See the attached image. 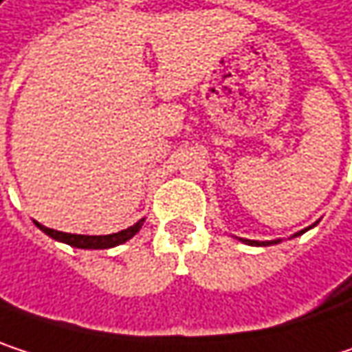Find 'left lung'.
<instances>
[{"label":"left lung","mask_w":352,"mask_h":352,"mask_svg":"<svg viewBox=\"0 0 352 352\" xmlns=\"http://www.w3.org/2000/svg\"><path fill=\"white\" fill-rule=\"evenodd\" d=\"M306 230H308V228H306ZM302 232H304V230H302ZM302 232H298V234H296V236H300V234H302ZM245 243H248V245H273V243H254V241H245ZM275 243H279V241H275Z\"/></svg>","instance_id":"left-lung-1"}]
</instances>
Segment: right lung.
<instances>
[{
	"instance_id": "1",
	"label": "right lung",
	"mask_w": 352,
	"mask_h": 352,
	"mask_svg": "<svg viewBox=\"0 0 352 352\" xmlns=\"http://www.w3.org/2000/svg\"><path fill=\"white\" fill-rule=\"evenodd\" d=\"M38 224V222H36ZM142 226V220L136 222L134 226L122 230V232H116V234H106V236H87V234H69V232H58V230H52V228H46L42 224H38V228L42 232H46L48 236H52L54 241H60V243H67L71 246H77V248H111V246L122 245L126 241H130Z\"/></svg>"
}]
</instances>
